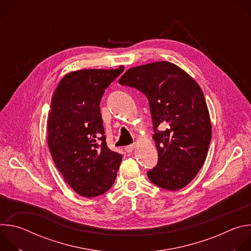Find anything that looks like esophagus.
<instances>
[{"instance_id": "esophagus-1", "label": "esophagus", "mask_w": 251, "mask_h": 251, "mask_svg": "<svg viewBox=\"0 0 251 251\" xmlns=\"http://www.w3.org/2000/svg\"><path fill=\"white\" fill-rule=\"evenodd\" d=\"M134 148H135V145H134V144H131V145L126 146V147L124 148V150H125V152H127V153H131V152L134 150Z\"/></svg>"}]
</instances>
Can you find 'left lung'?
Masks as SVG:
<instances>
[{
	"mask_svg": "<svg viewBox=\"0 0 251 251\" xmlns=\"http://www.w3.org/2000/svg\"><path fill=\"white\" fill-rule=\"evenodd\" d=\"M119 84L145 94L150 106L157 165L147 172L156 186L176 191L202 167L211 139L206 102L199 84L178 66L158 61L128 69ZM167 128L159 130V124Z\"/></svg>",
	"mask_w": 251,
	"mask_h": 251,
	"instance_id": "1",
	"label": "left lung"
}]
</instances>
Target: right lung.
I'll return each instance as SVG.
<instances>
[{
  "label": "right lung",
  "instance_id": "right-lung-1",
  "mask_svg": "<svg viewBox=\"0 0 251 251\" xmlns=\"http://www.w3.org/2000/svg\"><path fill=\"white\" fill-rule=\"evenodd\" d=\"M117 69H82L63 76L51 98L48 144L65 182L78 195H103L114 184L122 155L111 151L100 101L121 74Z\"/></svg>",
  "mask_w": 251,
  "mask_h": 251
}]
</instances>
